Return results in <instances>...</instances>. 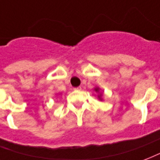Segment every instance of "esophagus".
I'll list each match as a JSON object with an SVG mask.
<instances>
[{"label": "esophagus", "mask_w": 160, "mask_h": 160, "mask_svg": "<svg viewBox=\"0 0 160 160\" xmlns=\"http://www.w3.org/2000/svg\"><path fill=\"white\" fill-rule=\"evenodd\" d=\"M74 90L75 91H79V90H81V87H78V88H74Z\"/></svg>", "instance_id": "1"}]
</instances>
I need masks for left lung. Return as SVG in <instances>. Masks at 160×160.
I'll return each mask as SVG.
<instances>
[{
    "label": "left lung",
    "instance_id": "8db88e82",
    "mask_svg": "<svg viewBox=\"0 0 160 160\" xmlns=\"http://www.w3.org/2000/svg\"><path fill=\"white\" fill-rule=\"evenodd\" d=\"M95 91H96V92L98 91V88H95ZM99 98H100V96H99Z\"/></svg>",
    "mask_w": 160,
    "mask_h": 160
}]
</instances>
